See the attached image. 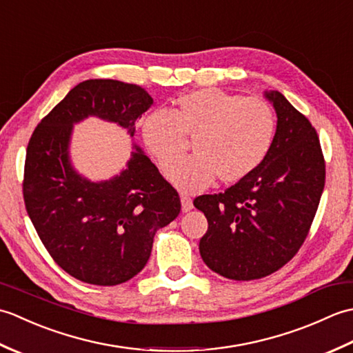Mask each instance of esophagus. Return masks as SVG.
Instances as JSON below:
<instances>
[{
    "mask_svg": "<svg viewBox=\"0 0 353 353\" xmlns=\"http://www.w3.org/2000/svg\"><path fill=\"white\" fill-rule=\"evenodd\" d=\"M191 209H192V199L182 194V211L188 212V211H191Z\"/></svg>",
    "mask_w": 353,
    "mask_h": 353,
    "instance_id": "34e87169",
    "label": "esophagus"
}]
</instances>
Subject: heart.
<instances>
[{
    "label": "heart",
    "instance_id": "heart-1",
    "mask_svg": "<svg viewBox=\"0 0 353 353\" xmlns=\"http://www.w3.org/2000/svg\"><path fill=\"white\" fill-rule=\"evenodd\" d=\"M144 141L159 167L170 171L194 137L196 153L171 171L185 192L206 188L214 179L234 182L245 177L272 148L276 119L272 108L256 99L203 88L185 94L174 110H156L144 127Z\"/></svg>",
    "mask_w": 353,
    "mask_h": 353
}]
</instances>
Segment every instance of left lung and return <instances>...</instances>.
I'll return each mask as SVG.
<instances>
[{
	"label": "left lung",
	"instance_id": "left-lung-1",
	"mask_svg": "<svg viewBox=\"0 0 353 353\" xmlns=\"http://www.w3.org/2000/svg\"><path fill=\"white\" fill-rule=\"evenodd\" d=\"M277 114L272 148L250 174L224 192L194 200L208 219L200 254L232 281L273 274L310 234L326 181L319 134L281 92H267Z\"/></svg>",
	"mask_w": 353,
	"mask_h": 353
}]
</instances>
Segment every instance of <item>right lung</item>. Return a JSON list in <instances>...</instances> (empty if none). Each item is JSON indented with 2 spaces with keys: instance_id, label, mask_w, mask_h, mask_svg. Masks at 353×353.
I'll use <instances>...</instances> for the list:
<instances>
[{
  "instance_id": "right-lung-1",
  "label": "right lung",
  "mask_w": 353,
  "mask_h": 353,
  "mask_svg": "<svg viewBox=\"0 0 353 353\" xmlns=\"http://www.w3.org/2000/svg\"><path fill=\"white\" fill-rule=\"evenodd\" d=\"M153 104L144 88L86 80L36 125L28 141L22 194L30 220L56 264L76 279L112 287L145 267L156 232L181 214V197L137 147L129 168L92 183L72 171V124L97 115L125 127Z\"/></svg>"
}]
</instances>
